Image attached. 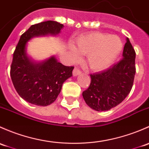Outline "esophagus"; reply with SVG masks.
Segmentation results:
<instances>
[{
    "instance_id": "esophagus-1",
    "label": "esophagus",
    "mask_w": 149,
    "mask_h": 149,
    "mask_svg": "<svg viewBox=\"0 0 149 149\" xmlns=\"http://www.w3.org/2000/svg\"><path fill=\"white\" fill-rule=\"evenodd\" d=\"M80 74H81L80 70H79L78 68H77V67H75L74 70H73V72H72L73 76H77V75H79Z\"/></svg>"
}]
</instances>
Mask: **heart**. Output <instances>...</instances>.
I'll list each match as a JSON object with an SVG mask.
<instances>
[{
    "label": "heart",
    "mask_w": 149,
    "mask_h": 149,
    "mask_svg": "<svg viewBox=\"0 0 149 149\" xmlns=\"http://www.w3.org/2000/svg\"><path fill=\"white\" fill-rule=\"evenodd\" d=\"M123 43L118 36L108 33L93 32L82 35L70 47L73 60L80 54L87 55V64L90 70L101 72L108 69L122 51Z\"/></svg>",
    "instance_id": "heart-1"
}]
</instances>
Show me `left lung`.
<instances>
[{
    "label": "left lung",
    "instance_id": "left-lung-1",
    "mask_svg": "<svg viewBox=\"0 0 149 149\" xmlns=\"http://www.w3.org/2000/svg\"><path fill=\"white\" fill-rule=\"evenodd\" d=\"M136 52L126 38L122 59L108 70L90 74V87L82 93L86 104L96 111L117 106L128 95L133 87Z\"/></svg>",
    "mask_w": 149,
    "mask_h": 149
}]
</instances>
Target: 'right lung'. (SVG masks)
<instances>
[{
  "label": "right lung",
  "mask_w": 149,
  "mask_h": 149,
  "mask_svg": "<svg viewBox=\"0 0 149 149\" xmlns=\"http://www.w3.org/2000/svg\"><path fill=\"white\" fill-rule=\"evenodd\" d=\"M63 24L47 21L32 25L21 36L13 53L10 77L18 94L26 102L47 106L54 102L64 81L72 76L74 67H67L54 56L41 62L33 61L27 54V43L31 39L48 35L56 36Z\"/></svg>",
  "instance_id": "1"
}]
</instances>
